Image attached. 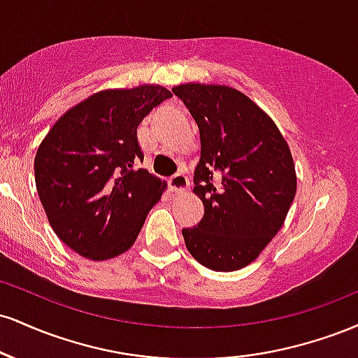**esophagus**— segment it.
Masks as SVG:
<instances>
[{
	"label": "esophagus",
	"mask_w": 358,
	"mask_h": 358,
	"mask_svg": "<svg viewBox=\"0 0 358 358\" xmlns=\"http://www.w3.org/2000/svg\"><path fill=\"white\" fill-rule=\"evenodd\" d=\"M188 185H190V182H188V178L183 173H175L170 178V187L173 192H185Z\"/></svg>",
	"instance_id": "esophagus-1"
}]
</instances>
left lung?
Masks as SVG:
<instances>
[{"label": "left lung", "instance_id": "8db88e82", "mask_svg": "<svg viewBox=\"0 0 358 358\" xmlns=\"http://www.w3.org/2000/svg\"><path fill=\"white\" fill-rule=\"evenodd\" d=\"M171 90L195 119L202 145L193 193L205 213L182 231L185 245L208 269L245 268L282 227L296 195L289 146L241 90L196 82Z\"/></svg>", "mask_w": 358, "mask_h": 358}]
</instances>
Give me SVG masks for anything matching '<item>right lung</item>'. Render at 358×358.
<instances>
[{
  "label": "right lung",
  "instance_id": "1",
  "mask_svg": "<svg viewBox=\"0 0 358 358\" xmlns=\"http://www.w3.org/2000/svg\"><path fill=\"white\" fill-rule=\"evenodd\" d=\"M171 97L162 85L108 89L73 106L35 156V183L59 239L80 256L106 261L136 241L166 182L145 168L139 122Z\"/></svg>",
  "mask_w": 358,
  "mask_h": 358
}]
</instances>
